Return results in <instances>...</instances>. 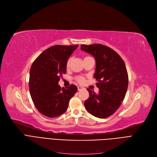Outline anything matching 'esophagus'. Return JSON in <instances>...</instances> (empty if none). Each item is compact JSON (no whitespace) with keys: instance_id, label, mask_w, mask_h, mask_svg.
<instances>
[{"instance_id":"34e87169","label":"esophagus","mask_w":157,"mask_h":157,"mask_svg":"<svg viewBox=\"0 0 157 157\" xmlns=\"http://www.w3.org/2000/svg\"><path fill=\"white\" fill-rule=\"evenodd\" d=\"M77 88H78V91H80V90H83V89H84V88H83V87H82V86H78Z\"/></svg>"}]
</instances>
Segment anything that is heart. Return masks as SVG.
Instances as JSON below:
<instances>
[{"label": "heart", "instance_id": "b5f03b06", "mask_svg": "<svg viewBox=\"0 0 157 157\" xmlns=\"http://www.w3.org/2000/svg\"><path fill=\"white\" fill-rule=\"evenodd\" d=\"M71 58H69L68 59V60H67V63H66L67 67H68L69 66L70 62H71ZM76 80H77V81L78 83H80V84H82L84 82V80H85V79H84V78L83 77H77L76 78Z\"/></svg>", "mask_w": 157, "mask_h": 157}]
</instances>
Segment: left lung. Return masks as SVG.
<instances>
[{
  "label": "left lung",
  "mask_w": 157,
  "mask_h": 157,
  "mask_svg": "<svg viewBox=\"0 0 157 157\" xmlns=\"http://www.w3.org/2000/svg\"><path fill=\"white\" fill-rule=\"evenodd\" d=\"M81 49L91 54L96 62L94 78L99 93L89 88V98L84 101L86 110L99 118L110 116L120 106L125 98L128 77L125 64L111 48L101 44L82 45Z\"/></svg>",
  "instance_id": "left-lung-1"
}]
</instances>
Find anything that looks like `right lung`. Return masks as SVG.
Here are the masks:
<instances>
[{
    "instance_id": "right-lung-1",
    "label": "right lung",
    "mask_w": 157,
    "mask_h": 157,
    "mask_svg": "<svg viewBox=\"0 0 157 157\" xmlns=\"http://www.w3.org/2000/svg\"><path fill=\"white\" fill-rule=\"evenodd\" d=\"M78 45H55L43 52L30 70L29 90L36 109L48 117L62 115L67 110L69 101L77 91L71 84L61 88L58 82L66 73L69 57Z\"/></svg>"
}]
</instances>
